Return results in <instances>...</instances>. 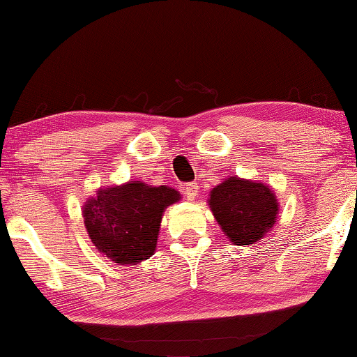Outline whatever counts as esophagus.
<instances>
[{"mask_svg":"<svg viewBox=\"0 0 357 357\" xmlns=\"http://www.w3.org/2000/svg\"><path fill=\"white\" fill-rule=\"evenodd\" d=\"M181 190H183V194L185 195V199H188V200H194L195 197L199 195V185H197L195 183L183 184V188H181Z\"/></svg>","mask_w":357,"mask_h":357,"instance_id":"obj_1","label":"esophagus"}]
</instances>
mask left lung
<instances>
[{
    "label": "left lung",
    "mask_w": 357,
    "mask_h": 357,
    "mask_svg": "<svg viewBox=\"0 0 357 357\" xmlns=\"http://www.w3.org/2000/svg\"><path fill=\"white\" fill-rule=\"evenodd\" d=\"M209 208L235 245L262 240L278 219V200L265 183L231 176L209 192Z\"/></svg>",
    "instance_id": "obj_1"
}]
</instances>
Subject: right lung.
<instances>
[{
  "instance_id": "obj_1",
  "label": "right lung",
  "mask_w": 357,
  "mask_h": 357,
  "mask_svg": "<svg viewBox=\"0 0 357 357\" xmlns=\"http://www.w3.org/2000/svg\"><path fill=\"white\" fill-rule=\"evenodd\" d=\"M181 199L168 185L141 181L98 189L82 208L84 224L100 252L119 265L149 259L157 248L163 211Z\"/></svg>"
}]
</instances>
